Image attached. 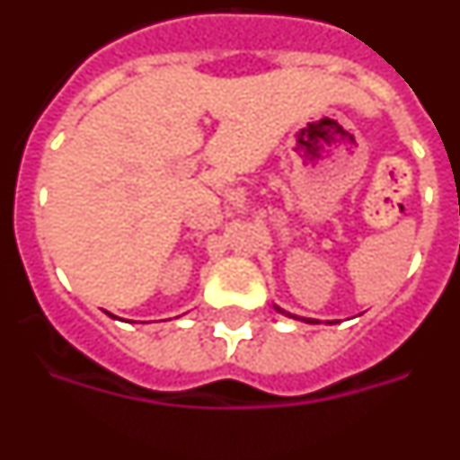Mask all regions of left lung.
<instances>
[{
	"label": "left lung",
	"instance_id": "1",
	"mask_svg": "<svg viewBox=\"0 0 460 460\" xmlns=\"http://www.w3.org/2000/svg\"><path fill=\"white\" fill-rule=\"evenodd\" d=\"M306 323H313V320H306Z\"/></svg>",
	"mask_w": 460,
	"mask_h": 460
}]
</instances>
